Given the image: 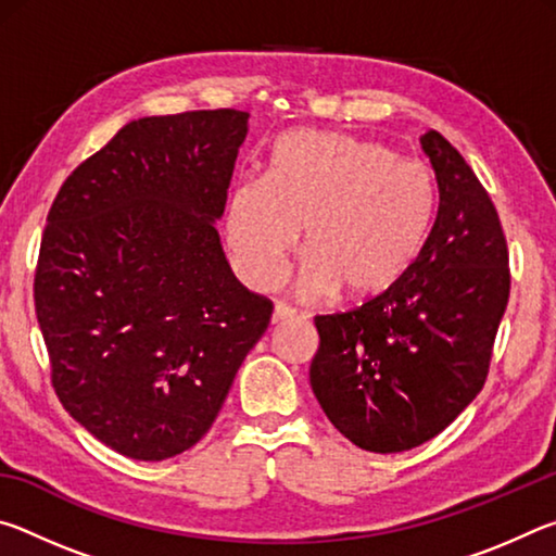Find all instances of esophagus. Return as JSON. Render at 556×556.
Returning a JSON list of instances; mask_svg holds the SVG:
<instances>
[{
  "label": "esophagus",
  "mask_w": 556,
  "mask_h": 556,
  "mask_svg": "<svg viewBox=\"0 0 556 556\" xmlns=\"http://www.w3.org/2000/svg\"><path fill=\"white\" fill-rule=\"evenodd\" d=\"M294 316H296L294 308H289V306H285V304H277V306H275V314H271V324H275V326L287 324V321H291V318H294Z\"/></svg>",
  "instance_id": "34e87169"
}]
</instances>
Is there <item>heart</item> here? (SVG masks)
Instances as JSON below:
<instances>
[{"mask_svg": "<svg viewBox=\"0 0 556 556\" xmlns=\"http://www.w3.org/2000/svg\"><path fill=\"white\" fill-rule=\"evenodd\" d=\"M437 203L427 164L372 139L296 129L271 149L267 178L232 188L228 240L244 279L271 287L304 230L299 294L368 299L414 265Z\"/></svg>", "mask_w": 556, "mask_h": 556, "instance_id": "b5f03b06", "label": "heart"}]
</instances>
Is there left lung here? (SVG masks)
<instances>
[{"label": "left lung", "mask_w": 556, "mask_h": 556, "mask_svg": "<svg viewBox=\"0 0 556 556\" xmlns=\"http://www.w3.org/2000/svg\"><path fill=\"white\" fill-rule=\"evenodd\" d=\"M419 142L439 186L425 248L388 291L353 312L314 318L316 400L345 439L375 454L425 444L476 400L510 296L491 195L439 131Z\"/></svg>", "instance_id": "8db88e82"}]
</instances>
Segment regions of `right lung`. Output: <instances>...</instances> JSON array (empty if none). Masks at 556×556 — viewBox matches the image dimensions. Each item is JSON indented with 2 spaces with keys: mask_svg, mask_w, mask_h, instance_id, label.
<instances>
[{
  "mask_svg": "<svg viewBox=\"0 0 556 556\" xmlns=\"http://www.w3.org/2000/svg\"><path fill=\"white\" fill-rule=\"evenodd\" d=\"M250 112L131 119L65 178L46 218L36 318L65 412L164 460L199 444L271 301L235 279L223 218Z\"/></svg>",
  "mask_w": 556,
  "mask_h": 556,
  "instance_id": "1",
  "label": "right lung"
}]
</instances>
